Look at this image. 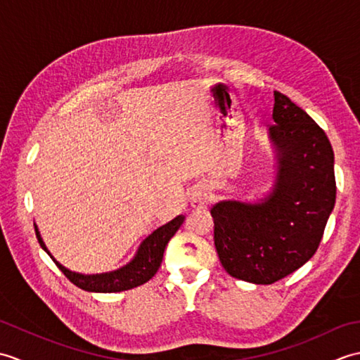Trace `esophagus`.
Returning <instances> with one entry per match:
<instances>
[{
  "label": "esophagus",
  "mask_w": 360,
  "mask_h": 360,
  "mask_svg": "<svg viewBox=\"0 0 360 360\" xmlns=\"http://www.w3.org/2000/svg\"><path fill=\"white\" fill-rule=\"evenodd\" d=\"M190 204L193 207H204L207 204V195H205L202 190H196L192 195H190Z\"/></svg>",
  "instance_id": "1"
}]
</instances>
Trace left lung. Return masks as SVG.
<instances>
[{"mask_svg": "<svg viewBox=\"0 0 360 360\" xmlns=\"http://www.w3.org/2000/svg\"><path fill=\"white\" fill-rule=\"evenodd\" d=\"M271 192L257 202L219 201L210 213L219 262L232 277L272 285L316 254L335 202L334 151L307 111L274 91Z\"/></svg>", "mask_w": 360, "mask_h": 360, "instance_id": "obj_1", "label": "left lung"}]
</instances>
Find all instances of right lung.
<instances>
[{"label":"right lung","instance_id":"right-lung-1","mask_svg":"<svg viewBox=\"0 0 360 360\" xmlns=\"http://www.w3.org/2000/svg\"><path fill=\"white\" fill-rule=\"evenodd\" d=\"M184 215H178L174 219L168 221L167 224L156 229L155 232L148 235L147 238L141 243L134 258L128 264L119 267L116 271L93 275L74 272L68 269L63 264H60L57 259L51 255L48 248H46L37 224L34 226L40 246L48 252V255L53 259V263L58 266V269L62 271L75 286L83 290H88V292H120V290H128L136 286H141L143 283H147L151 277H155L160 263H162L164 250L168 241H170L172 236L178 232V229L184 223Z\"/></svg>","mask_w":360,"mask_h":360}]
</instances>
